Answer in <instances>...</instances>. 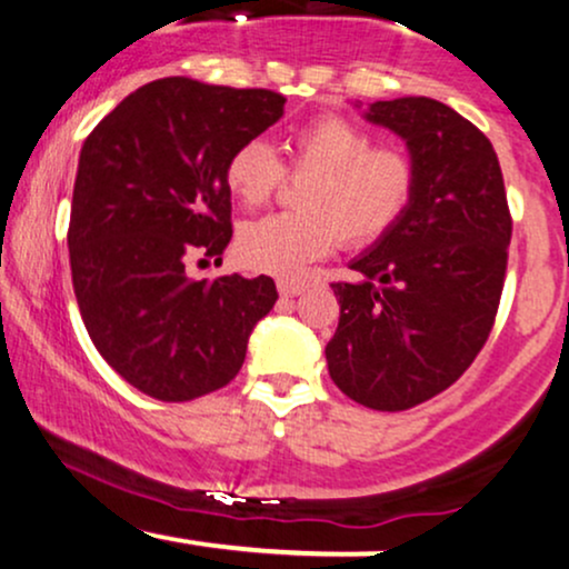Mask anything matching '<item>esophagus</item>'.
Segmentation results:
<instances>
[{"instance_id": "34e87169", "label": "esophagus", "mask_w": 569, "mask_h": 569, "mask_svg": "<svg viewBox=\"0 0 569 569\" xmlns=\"http://www.w3.org/2000/svg\"><path fill=\"white\" fill-rule=\"evenodd\" d=\"M307 289V283L302 280H293V278H278V291L280 297H299Z\"/></svg>"}]
</instances>
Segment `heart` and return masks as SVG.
Masks as SVG:
<instances>
[{"mask_svg": "<svg viewBox=\"0 0 569 569\" xmlns=\"http://www.w3.org/2000/svg\"><path fill=\"white\" fill-rule=\"evenodd\" d=\"M286 168L270 147L248 139L224 162V184L240 206L257 208L276 194L286 171L305 179L297 189L299 211L270 213L240 224L234 257L257 272L293 276L348 246L385 238L409 211L417 166L401 143H371V133L339 114L305 122L283 143Z\"/></svg>", "mask_w": 569, "mask_h": 569, "instance_id": "b5f03b06", "label": "heart"}]
</instances>
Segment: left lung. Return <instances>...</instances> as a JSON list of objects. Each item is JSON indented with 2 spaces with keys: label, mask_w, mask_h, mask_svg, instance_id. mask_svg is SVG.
<instances>
[{
  "label": "left lung",
  "mask_w": 569,
  "mask_h": 569,
  "mask_svg": "<svg viewBox=\"0 0 569 569\" xmlns=\"http://www.w3.org/2000/svg\"><path fill=\"white\" fill-rule=\"evenodd\" d=\"M369 122L407 141L417 189L403 219L331 283V380L356 403L403 411L439 396L485 348L506 283L513 219L492 143L433 98L377 101Z\"/></svg>",
  "instance_id": "left-lung-1"
}]
</instances>
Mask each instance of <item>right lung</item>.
<instances>
[{"instance_id": "obj_1", "label": "right lung", "mask_w": 569, "mask_h": 569, "mask_svg": "<svg viewBox=\"0 0 569 569\" xmlns=\"http://www.w3.org/2000/svg\"><path fill=\"white\" fill-rule=\"evenodd\" d=\"M286 98L166 77L122 98L82 143L69 219L74 297L96 350L158 401L224 388L276 305L272 278L194 280L232 238L224 162Z\"/></svg>"}]
</instances>
